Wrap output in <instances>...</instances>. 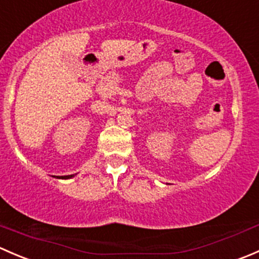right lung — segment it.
Wrapping results in <instances>:
<instances>
[{"label":"right lung","instance_id":"add662e5","mask_svg":"<svg viewBox=\"0 0 259 259\" xmlns=\"http://www.w3.org/2000/svg\"><path fill=\"white\" fill-rule=\"evenodd\" d=\"M75 174H71V176H61V177H55V178H59V179H70V178H74Z\"/></svg>","mask_w":259,"mask_h":259}]
</instances>
